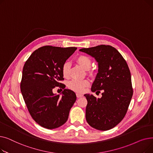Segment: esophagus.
Here are the masks:
<instances>
[{"label":"esophagus","mask_w":153,"mask_h":153,"mask_svg":"<svg viewBox=\"0 0 153 153\" xmlns=\"http://www.w3.org/2000/svg\"><path fill=\"white\" fill-rule=\"evenodd\" d=\"M76 96H77V98H80V97H83V94H79V93H77V94H76Z\"/></svg>","instance_id":"obj_1"}]
</instances>
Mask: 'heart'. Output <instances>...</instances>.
Returning <instances> with one entry per match:
<instances>
[{"instance_id":"obj_1","label":"heart","mask_w":153,"mask_h":153,"mask_svg":"<svg viewBox=\"0 0 153 153\" xmlns=\"http://www.w3.org/2000/svg\"><path fill=\"white\" fill-rule=\"evenodd\" d=\"M76 62L82 68L85 70H89L92 66V61L91 58L85 55H80L76 58ZM70 63L64 62L61 67V72L64 77L68 78L69 76ZM89 72H91L89 71ZM89 85V81L87 79H73L68 84V87L70 89L77 92H84L87 87Z\"/></svg>"}]
</instances>
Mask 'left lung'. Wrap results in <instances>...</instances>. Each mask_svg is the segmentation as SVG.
<instances>
[{
  "mask_svg": "<svg viewBox=\"0 0 153 153\" xmlns=\"http://www.w3.org/2000/svg\"><path fill=\"white\" fill-rule=\"evenodd\" d=\"M79 51L92 56L98 62L99 72L91 91L103 92L100 99L84 95L87 100L86 120L97 130H110L123 119L132 98L130 69L122 54L111 46L101 45Z\"/></svg>",
  "mask_w": 153,
  "mask_h": 153,
  "instance_id": "8db88e82",
  "label": "left lung"
}]
</instances>
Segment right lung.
<instances>
[{
  "instance_id": "add662e5",
  "label": "right lung",
  "mask_w": 153,
  "mask_h": 153,
  "mask_svg": "<svg viewBox=\"0 0 153 153\" xmlns=\"http://www.w3.org/2000/svg\"><path fill=\"white\" fill-rule=\"evenodd\" d=\"M76 50L44 46L33 51L24 64L21 92L30 115L42 127L54 129L68 120L76 95L60 83L64 80L61 67ZM55 86L64 89L61 97L52 93Z\"/></svg>"
}]
</instances>
